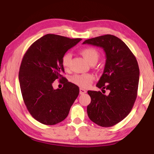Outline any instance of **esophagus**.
<instances>
[{
  "instance_id": "esophagus-1",
  "label": "esophagus",
  "mask_w": 154,
  "mask_h": 154,
  "mask_svg": "<svg viewBox=\"0 0 154 154\" xmlns=\"http://www.w3.org/2000/svg\"><path fill=\"white\" fill-rule=\"evenodd\" d=\"M87 91L85 89H83V88H80L79 89V94H84L85 93H86Z\"/></svg>"
}]
</instances>
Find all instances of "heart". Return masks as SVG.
I'll return each mask as SVG.
<instances>
[{"mask_svg":"<svg viewBox=\"0 0 154 154\" xmlns=\"http://www.w3.org/2000/svg\"><path fill=\"white\" fill-rule=\"evenodd\" d=\"M80 53L90 64H95L100 58V54L94 48H85L81 50ZM72 56L70 53H66L62 58V64L65 70H69L71 65ZM94 77L92 74H77L71 78L72 82L82 88H88L92 83Z\"/></svg>","mask_w":154,"mask_h":154,"instance_id":"heart-1","label":"heart"}]
</instances>
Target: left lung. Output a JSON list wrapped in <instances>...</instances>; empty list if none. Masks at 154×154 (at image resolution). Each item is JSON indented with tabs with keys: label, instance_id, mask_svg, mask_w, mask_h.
<instances>
[{
	"label": "left lung",
	"instance_id": "left-lung-1",
	"mask_svg": "<svg viewBox=\"0 0 154 154\" xmlns=\"http://www.w3.org/2000/svg\"><path fill=\"white\" fill-rule=\"evenodd\" d=\"M83 44L102 48L106 62L96 87L109 91H88L91 103L87 106L91 121L102 127L119 123L131 111L137 96L139 68L136 58L124 41L116 36L105 35L85 40Z\"/></svg>",
	"mask_w": 154,
	"mask_h": 154
}]
</instances>
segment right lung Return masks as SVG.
<instances>
[{
	"label": "right lung",
	"mask_w": 154,
	"mask_h": 154,
	"mask_svg": "<svg viewBox=\"0 0 154 154\" xmlns=\"http://www.w3.org/2000/svg\"><path fill=\"white\" fill-rule=\"evenodd\" d=\"M81 40L48 34L34 42L23 57L19 71L21 92L28 111L41 124L63 121L79 95V87L62 76V58ZM56 79L63 83L61 89L52 86Z\"/></svg>",
	"instance_id": "obj_1"
}]
</instances>
